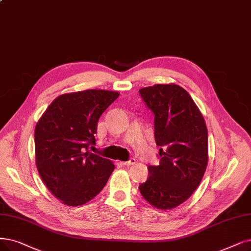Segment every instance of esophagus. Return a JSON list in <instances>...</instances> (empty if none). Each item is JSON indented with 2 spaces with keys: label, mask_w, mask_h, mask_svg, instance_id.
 Returning <instances> with one entry per match:
<instances>
[{
  "label": "esophagus",
  "mask_w": 251,
  "mask_h": 251,
  "mask_svg": "<svg viewBox=\"0 0 251 251\" xmlns=\"http://www.w3.org/2000/svg\"><path fill=\"white\" fill-rule=\"evenodd\" d=\"M135 163H136V159L135 158H129L128 160H126V162H122V164L125 165V166H132Z\"/></svg>",
  "instance_id": "obj_1"
}]
</instances>
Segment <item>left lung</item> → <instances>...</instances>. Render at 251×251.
<instances>
[{
    "label": "left lung",
    "mask_w": 251,
    "mask_h": 251,
    "mask_svg": "<svg viewBox=\"0 0 251 251\" xmlns=\"http://www.w3.org/2000/svg\"><path fill=\"white\" fill-rule=\"evenodd\" d=\"M154 115L159 165L148 166L139 185L146 201L157 209H173L194 194L207 168L208 132L205 119L184 88L155 84L139 91Z\"/></svg>",
    "instance_id": "obj_1"
}]
</instances>
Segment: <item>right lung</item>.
<instances>
[{
    "label": "right lung",
    "mask_w": 251,
    "mask_h": 251,
    "mask_svg": "<svg viewBox=\"0 0 251 251\" xmlns=\"http://www.w3.org/2000/svg\"><path fill=\"white\" fill-rule=\"evenodd\" d=\"M119 93L87 89L57 97L35 127L36 166L44 184L68 206L94 199L114 170L110 159L88 151L98 120Z\"/></svg>",
    "instance_id": "1"
}]
</instances>
